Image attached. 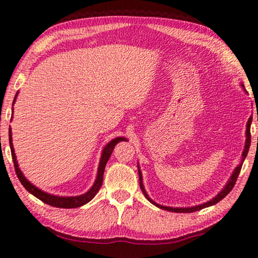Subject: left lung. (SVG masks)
<instances>
[{
  "label": "left lung",
  "instance_id": "1",
  "mask_svg": "<svg viewBox=\"0 0 258 258\" xmlns=\"http://www.w3.org/2000/svg\"><path fill=\"white\" fill-rule=\"evenodd\" d=\"M242 85V84H241ZM243 87V85H242ZM244 89V87H243ZM250 124H251V117L249 118V120L247 121V128H246V145H244V149H243V152H242V157H241V163L239 164V166H237L234 169V172L232 173V175H231L229 182L226 183V185L223 187V190H222L220 194H218L215 198H213L212 200H209V202L205 203V204H202V205H198V206H194V207H185V208H182V207H167V206H163V205H159V204H156L154 200H152L149 196H148V194L146 192V189L145 186H143V182H142V174H141V171H140L139 166H138V169H139V180H140V187H141L142 190V194L145 195V197L149 200V202L151 204H154L155 206L159 207L161 209H165V211H168V212H175V213H192V212H197V211H200V209L203 208H206V207H209V206H213V205L217 204L220 200L223 199L226 195L229 194V192L233 189V186L235 184V182H237V178L239 176V173L240 171H241V166H242V163L243 160L246 159L247 157V154H248V150H249V147H250Z\"/></svg>",
  "mask_w": 258,
  "mask_h": 258
}]
</instances>
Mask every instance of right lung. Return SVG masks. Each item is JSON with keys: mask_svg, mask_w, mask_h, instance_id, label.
I'll return each instance as SVG.
<instances>
[{"mask_svg": "<svg viewBox=\"0 0 258 258\" xmlns=\"http://www.w3.org/2000/svg\"><path fill=\"white\" fill-rule=\"evenodd\" d=\"M18 93L16 94L14 103L16 102V98ZM120 141H126L125 138H116L111 140L108 145L104 147V149L102 150V155H101V159H100L99 163V167H98V175L97 178H95L94 184L92 185V187L86 192L84 195L81 196H75V197H60V196H54V195H50L46 194V192L42 191L41 189H38L35 185H33L27 178L24 176L23 172L20 171L18 163H17V158H16V154H15V149L14 146H12V135H11V128H9V142H10V149H11V156H12V160H14V165H15V171L17 176H18L19 181L21 182V184L24 185V187L28 192H30L35 197L38 198L40 200H42L43 203H45L50 206L53 207H59V208H77L81 207L83 205L87 204L91 200L93 199V197L95 195L98 194V191L100 190V187L102 185V181H103V172H104V167H106L107 161L110 158V156L112 154V150L117 143Z\"/></svg>", "mask_w": 258, "mask_h": 258, "instance_id": "obj_1", "label": "right lung"}]
</instances>
